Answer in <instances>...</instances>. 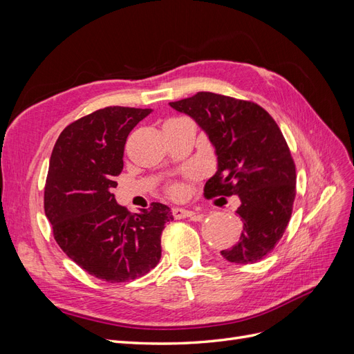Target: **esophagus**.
<instances>
[{
    "instance_id": "esophagus-1",
    "label": "esophagus",
    "mask_w": 354,
    "mask_h": 354,
    "mask_svg": "<svg viewBox=\"0 0 354 354\" xmlns=\"http://www.w3.org/2000/svg\"><path fill=\"white\" fill-rule=\"evenodd\" d=\"M173 216H174V218L181 220V218H189L192 216H195V212L190 209H186V208H173Z\"/></svg>"
}]
</instances>
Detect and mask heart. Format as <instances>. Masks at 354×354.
I'll list each match as a JSON object with an SVG mask.
<instances>
[{
	"label": "heart",
	"mask_w": 354,
	"mask_h": 354,
	"mask_svg": "<svg viewBox=\"0 0 354 354\" xmlns=\"http://www.w3.org/2000/svg\"><path fill=\"white\" fill-rule=\"evenodd\" d=\"M177 192H178V186L171 187V194H177Z\"/></svg>",
	"instance_id": "heart-1"
}]
</instances>
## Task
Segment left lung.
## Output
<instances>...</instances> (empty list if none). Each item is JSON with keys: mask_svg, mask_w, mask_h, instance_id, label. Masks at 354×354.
<instances>
[{"mask_svg": "<svg viewBox=\"0 0 354 354\" xmlns=\"http://www.w3.org/2000/svg\"><path fill=\"white\" fill-rule=\"evenodd\" d=\"M169 106L194 118L216 147L218 167L205 198L241 199L243 232L221 255L236 264L263 260L282 238L295 199V164L281 128L260 104L209 91Z\"/></svg>", "mask_w": 354, "mask_h": 354, "instance_id": "obj_1", "label": "left lung"}]
</instances>
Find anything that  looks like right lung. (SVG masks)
Instances as JSON below:
<instances>
[{"mask_svg":"<svg viewBox=\"0 0 354 354\" xmlns=\"http://www.w3.org/2000/svg\"><path fill=\"white\" fill-rule=\"evenodd\" d=\"M152 109L109 106L69 124L53 147L44 209L53 236L72 261L97 279H137L160 260V234L174 217L164 203L131 214L112 190L133 128Z\"/></svg>","mask_w":354,"mask_h":354,"instance_id":"add662e5","label":"right lung"}]
</instances>
